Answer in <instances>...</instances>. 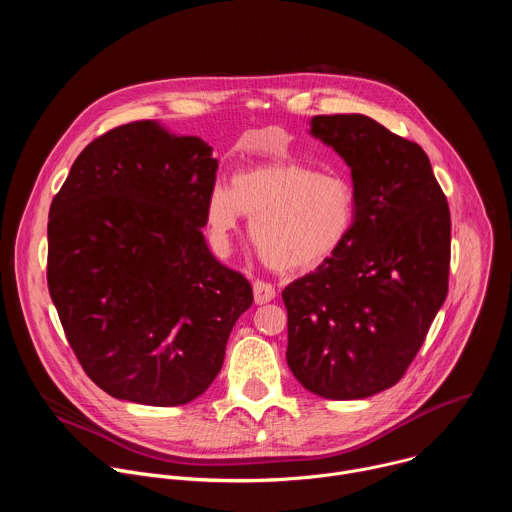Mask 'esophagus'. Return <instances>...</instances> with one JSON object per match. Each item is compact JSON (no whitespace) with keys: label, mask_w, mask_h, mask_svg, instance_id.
Segmentation results:
<instances>
[{"label":"esophagus","mask_w":512,"mask_h":512,"mask_svg":"<svg viewBox=\"0 0 512 512\" xmlns=\"http://www.w3.org/2000/svg\"><path fill=\"white\" fill-rule=\"evenodd\" d=\"M253 296H255L257 304H267L275 298V287L263 279H257L253 283Z\"/></svg>","instance_id":"obj_1"}]
</instances>
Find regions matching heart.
Here are the masks:
<instances>
[{
  "label": "heart",
  "instance_id": "heart-1",
  "mask_svg": "<svg viewBox=\"0 0 512 512\" xmlns=\"http://www.w3.org/2000/svg\"><path fill=\"white\" fill-rule=\"evenodd\" d=\"M241 214L253 216L251 239L275 271H310L328 261L356 221L352 182L296 162H271L239 172L233 186H214L206 202L212 243L225 249Z\"/></svg>",
  "mask_w": 512,
  "mask_h": 512
}]
</instances>
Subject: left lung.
Returning <instances> with one entry per match:
<instances>
[{
  "label": "left lung",
  "instance_id": "obj_1",
  "mask_svg": "<svg viewBox=\"0 0 512 512\" xmlns=\"http://www.w3.org/2000/svg\"><path fill=\"white\" fill-rule=\"evenodd\" d=\"M356 192L348 241L289 283L287 364L312 393L346 401L397 385L448 296L452 221L421 145L367 115H316Z\"/></svg>",
  "mask_w": 512,
  "mask_h": 512
}]
</instances>
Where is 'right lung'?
<instances>
[{
	"label": "right lung",
	"instance_id": "1",
	"mask_svg": "<svg viewBox=\"0 0 512 512\" xmlns=\"http://www.w3.org/2000/svg\"><path fill=\"white\" fill-rule=\"evenodd\" d=\"M210 154L198 137L133 121L93 139L52 198L50 298L83 371L115 399L202 395L253 304L245 275L204 243Z\"/></svg>",
	"mask_w": 512,
	"mask_h": 512
}]
</instances>
